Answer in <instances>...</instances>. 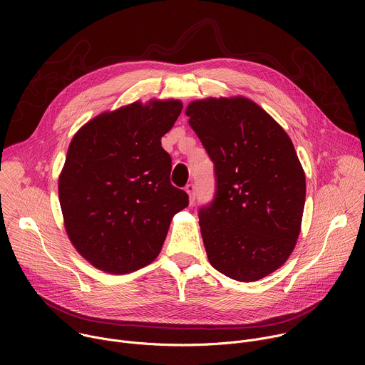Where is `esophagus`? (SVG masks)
Returning <instances> with one entry per match:
<instances>
[{
    "label": "esophagus",
    "instance_id": "obj_1",
    "mask_svg": "<svg viewBox=\"0 0 365 365\" xmlns=\"http://www.w3.org/2000/svg\"><path fill=\"white\" fill-rule=\"evenodd\" d=\"M185 190H186V193L189 195V202L193 203L195 199H196V196H195V185H193V183H189V185L185 187Z\"/></svg>",
    "mask_w": 365,
    "mask_h": 365
}]
</instances>
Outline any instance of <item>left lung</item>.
<instances>
[{
	"mask_svg": "<svg viewBox=\"0 0 365 365\" xmlns=\"http://www.w3.org/2000/svg\"><path fill=\"white\" fill-rule=\"evenodd\" d=\"M186 115L215 163V200L199 211L211 266L245 283L274 273L296 247L306 197L290 137L241 95L192 101Z\"/></svg>",
	"mask_w": 365,
	"mask_h": 365,
	"instance_id": "1",
	"label": "left lung"
}]
</instances>
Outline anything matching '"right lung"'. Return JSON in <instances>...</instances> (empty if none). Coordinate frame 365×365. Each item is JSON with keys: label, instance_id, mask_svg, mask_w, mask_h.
<instances>
[{"label": "right lung", "instance_id": "add662e5", "mask_svg": "<svg viewBox=\"0 0 365 365\" xmlns=\"http://www.w3.org/2000/svg\"><path fill=\"white\" fill-rule=\"evenodd\" d=\"M179 99L135 101L103 111L73 135L59 175V200L75 250L98 270L135 272L158 258L187 193L170 183L162 137Z\"/></svg>", "mask_w": 365, "mask_h": 365}]
</instances>
